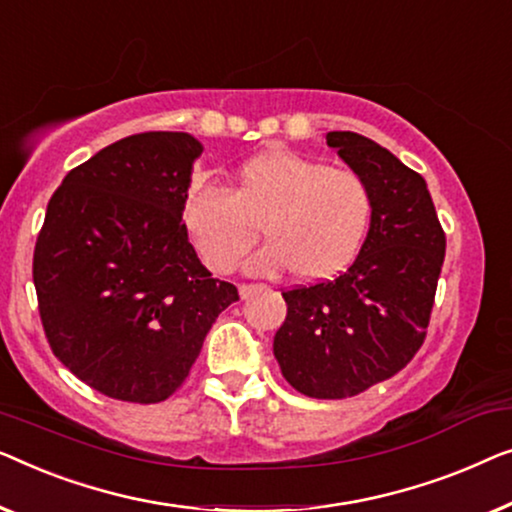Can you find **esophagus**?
Returning a JSON list of instances; mask_svg holds the SVG:
<instances>
[{
	"label": "esophagus",
	"mask_w": 512,
	"mask_h": 512,
	"mask_svg": "<svg viewBox=\"0 0 512 512\" xmlns=\"http://www.w3.org/2000/svg\"><path fill=\"white\" fill-rule=\"evenodd\" d=\"M257 287H259V285H248V283L239 285V294H241V299H248V297H253Z\"/></svg>",
	"instance_id": "obj_1"
}]
</instances>
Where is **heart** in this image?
I'll use <instances>...</instances> for the list:
<instances>
[{
    "mask_svg": "<svg viewBox=\"0 0 512 512\" xmlns=\"http://www.w3.org/2000/svg\"><path fill=\"white\" fill-rule=\"evenodd\" d=\"M373 218V192L352 169L273 148L234 169L227 190L192 185L181 222L208 269L229 273L257 239L269 241L250 259L253 273L292 269L322 280L345 269L362 250Z\"/></svg>",
    "mask_w": 512,
    "mask_h": 512,
    "instance_id": "obj_1",
    "label": "heart"
}]
</instances>
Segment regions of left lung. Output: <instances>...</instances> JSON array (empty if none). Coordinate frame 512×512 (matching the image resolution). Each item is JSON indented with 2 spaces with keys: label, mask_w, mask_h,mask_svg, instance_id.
Returning a JSON list of instances; mask_svg holds the SVG:
<instances>
[{
  "label": "left lung",
  "mask_w": 512,
  "mask_h": 512,
  "mask_svg": "<svg viewBox=\"0 0 512 512\" xmlns=\"http://www.w3.org/2000/svg\"><path fill=\"white\" fill-rule=\"evenodd\" d=\"M327 146L369 183L371 227L348 271L283 292L273 355L297 392L345 399L397 376L420 350L445 234L424 178L390 150L355 132H329Z\"/></svg>",
  "instance_id": "1"
}]
</instances>
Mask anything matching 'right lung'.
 I'll list each match as a JSON object with an SVG mask.
<instances>
[{"label": "right lung", "instance_id": "1", "mask_svg": "<svg viewBox=\"0 0 512 512\" xmlns=\"http://www.w3.org/2000/svg\"><path fill=\"white\" fill-rule=\"evenodd\" d=\"M201 150L185 132L127 136L71 169L48 201L32 266L43 331L53 355L111 399L171 397L239 301L181 222Z\"/></svg>", "mask_w": 512, "mask_h": 512}]
</instances>
